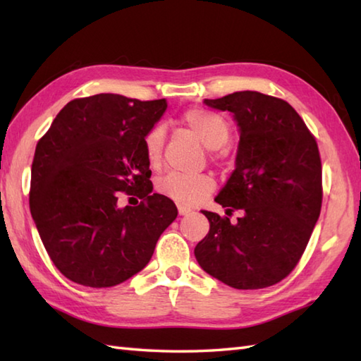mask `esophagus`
Here are the masks:
<instances>
[{"mask_svg": "<svg viewBox=\"0 0 361 361\" xmlns=\"http://www.w3.org/2000/svg\"><path fill=\"white\" fill-rule=\"evenodd\" d=\"M192 211L190 208H188V206H185V204H178V214L180 216H188V214Z\"/></svg>", "mask_w": 361, "mask_h": 361, "instance_id": "esophagus-1", "label": "esophagus"}]
</instances>
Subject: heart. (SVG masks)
I'll list each match as a JSON object with an SVG mask.
<instances>
[{"instance_id":"b5f03b06","label":"heart","mask_w":361,"mask_h":361,"mask_svg":"<svg viewBox=\"0 0 361 361\" xmlns=\"http://www.w3.org/2000/svg\"><path fill=\"white\" fill-rule=\"evenodd\" d=\"M181 124L189 128L206 147L214 149V158L221 159L224 153L219 152L221 145H225L231 136V126L229 122L204 109H190L181 114ZM142 147L145 159L150 167H158L163 157L164 147V132L161 126H153L144 135ZM216 189V180L211 173L198 175H180L167 173L157 183L158 194L164 195L183 204H197L209 197Z\"/></svg>"}]
</instances>
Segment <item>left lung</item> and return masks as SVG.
I'll return each mask as SVG.
<instances>
[{"label": "left lung", "instance_id": "left-lung-1", "mask_svg": "<svg viewBox=\"0 0 361 361\" xmlns=\"http://www.w3.org/2000/svg\"><path fill=\"white\" fill-rule=\"evenodd\" d=\"M204 104L231 111L240 127L235 171L216 202L231 216L203 211L209 233L197 243L203 270L229 287L274 286L295 270L323 203V167L315 136L288 102L237 91Z\"/></svg>", "mask_w": 361, "mask_h": 361}]
</instances>
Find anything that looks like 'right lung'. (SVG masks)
<instances>
[{
	"instance_id": "obj_1",
	"label": "right lung",
	"mask_w": 361,
	"mask_h": 361,
	"mask_svg": "<svg viewBox=\"0 0 361 361\" xmlns=\"http://www.w3.org/2000/svg\"><path fill=\"white\" fill-rule=\"evenodd\" d=\"M167 104L121 94L73 99L37 142L29 206L46 251L65 278L113 287L149 264L175 203L152 194L144 135ZM121 195L137 196L119 209Z\"/></svg>"
}]
</instances>
